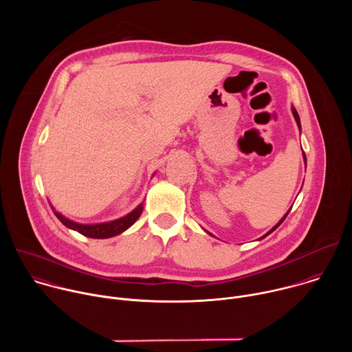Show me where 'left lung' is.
<instances>
[{
  "label": "left lung",
  "instance_id": "left-lung-1",
  "mask_svg": "<svg viewBox=\"0 0 352 352\" xmlns=\"http://www.w3.org/2000/svg\"><path fill=\"white\" fill-rule=\"evenodd\" d=\"M292 114H294V118H295V121H296L298 126L300 128V122H299V116H298V113H296V110H295V109H292ZM304 157H305V155H304ZM305 163H307V157H305ZM285 217H287V214H285V216L283 217V220H281V221H280V223H278V224H277L276 227H273V228H272V230H270V231H269V232H267V234H266L265 236H267V235H269L270 232H273V231H274V230H276V228H277V227H278V226H280V224H281V223L284 221V219H285Z\"/></svg>",
  "mask_w": 352,
  "mask_h": 352
}]
</instances>
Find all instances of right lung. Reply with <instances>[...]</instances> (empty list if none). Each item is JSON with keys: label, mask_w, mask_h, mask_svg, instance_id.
Masks as SVG:
<instances>
[{"label": "right lung", "mask_w": 352, "mask_h": 352, "mask_svg": "<svg viewBox=\"0 0 352 352\" xmlns=\"http://www.w3.org/2000/svg\"><path fill=\"white\" fill-rule=\"evenodd\" d=\"M143 210V205H139L133 212H131L128 216L110 221V223H102V224H78L67 217H64L61 213H56V216L58 217V220L67 226L71 230H75L78 232H80L85 236L89 238H97V239H102V238H111L116 236L118 234H121L122 231H125L126 228H129L142 214Z\"/></svg>", "instance_id": "add662e5"}]
</instances>
